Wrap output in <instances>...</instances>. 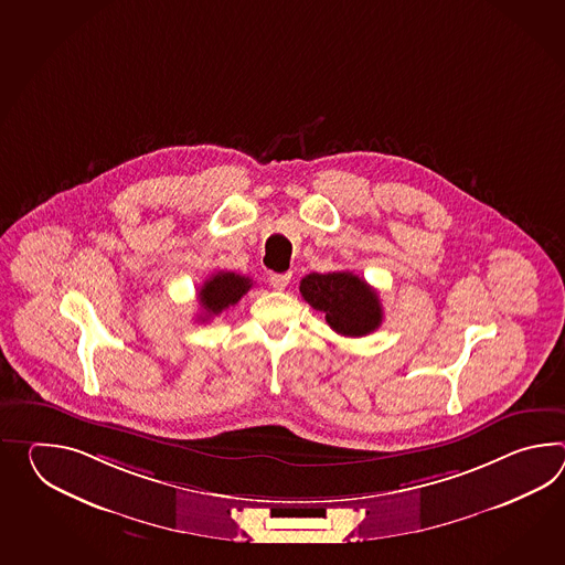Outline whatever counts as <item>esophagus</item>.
Returning a JSON list of instances; mask_svg holds the SVG:
<instances>
[{"mask_svg": "<svg viewBox=\"0 0 565 565\" xmlns=\"http://www.w3.org/2000/svg\"><path fill=\"white\" fill-rule=\"evenodd\" d=\"M289 279H291V274H271L269 276V284H271V288L274 289H286L288 288Z\"/></svg>", "mask_w": 565, "mask_h": 565, "instance_id": "1", "label": "esophagus"}]
</instances>
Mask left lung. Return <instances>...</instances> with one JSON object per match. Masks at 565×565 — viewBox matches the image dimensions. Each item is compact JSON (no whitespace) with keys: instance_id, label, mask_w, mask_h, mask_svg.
I'll return each instance as SVG.
<instances>
[{"instance_id":"8db88e82","label":"left lung","mask_w":565,"mask_h":565,"mask_svg":"<svg viewBox=\"0 0 565 565\" xmlns=\"http://www.w3.org/2000/svg\"><path fill=\"white\" fill-rule=\"evenodd\" d=\"M300 291L313 310L327 313L328 327L342 337H366L383 322L379 294L352 271L310 274L301 279Z\"/></svg>"}]
</instances>
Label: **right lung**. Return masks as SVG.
<instances>
[{"instance_id": "obj_1", "label": "right lung", "mask_w": 565, "mask_h": 565, "mask_svg": "<svg viewBox=\"0 0 565 565\" xmlns=\"http://www.w3.org/2000/svg\"><path fill=\"white\" fill-rule=\"evenodd\" d=\"M253 281L249 277L238 276L233 271H218L204 281L199 291L201 301V320H209L211 316L223 312L228 306H235L249 289Z\"/></svg>"}]
</instances>
